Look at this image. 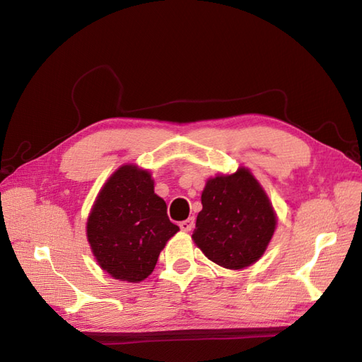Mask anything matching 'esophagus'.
<instances>
[{
  "label": "esophagus",
  "instance_id": "34e87169",
  "mask_svg": "<svg viewBox=\"0 0 362 362\" xmlns=\"http://www.w3.org/2000/svg\"><path fill=\"white\" fill-rule=\"evenodd\" d=\"M179 226H180V230L182 231H191L192 230V226H194V217H189V219H187V221H183V222H180L179 223Z\"/></svg>",
  "mask_w": 362,
  "mask_h": 362
}]
</instances>
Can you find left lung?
Here are the masks:
<instances>
[{"label":"left lung","instance_id":"left-lung-1","mask_svg":"<svg viewBox=\"0 0 362 362\" xmlns=\"http://www.w3.org/2000/svg\"><path fill=\"white\" fill-rule=\"evenodd\" d=\"M192 240L209 260L242 270L262 257L277 217L262 185L248 168L209 177L202 191Z\"/></svg>","mask_w":362,"mask_h":362}]
</instances>
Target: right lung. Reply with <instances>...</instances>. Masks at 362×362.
I'll return each instance as SVG.
<instances>
[{"label": "right lung", "mask_w": 362, "mask_h": 362, "mask_svg": "<svg viewBox=\"0 0 362 362\" xmlns=\"http://www.w3.org/2000/svg\"><path fill=\"white\" fill-rule=\"evenodd\" d=\"M179 226L154 192L151 171L122 165L100 189L86 222V238L102 270L137 284L153 273L158 255Z\"/></svg>", "instance_id": "right-lung-1"}]
</instances>
